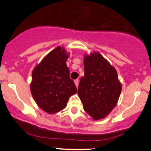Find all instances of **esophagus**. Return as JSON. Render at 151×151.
<instances>
[{"label": "esophagus", "mask_w": 151, "mask_h": 151, "mask_svg": "<svg viewBox=\"0 0 151 151\" xmlns=\"http://www.w3.org/2000/svg\"><path fill=\"white\" fill-rule=\"evenodd\" d=\"M74 84H75V85L77 88L78 86H79V80H78V79H75V80H74Z\"/></svg>", "instance_id": "34e87169"}]
</instances>
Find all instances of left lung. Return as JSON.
Returning a JSON list of instances; mask_svg holds the SVG:
<instances>
[{
  "instance_id": "obj_1",
  "label": "left lung",
  "mask_w": 151,
  "mask_h": 151,
  "mask_svg": "<svg viewBox=\"0 0 151 151\" xmlns=\"http://www.w3.org/2000/svg\"><path fill=\"white\" fill-rule=\"evenodd\" d=\"M84 75L77 93L83 108L94 120L106 116L116 105L121 84L115 68L99 52H93L84 58Z\"/></svg>"
}]
</instances>
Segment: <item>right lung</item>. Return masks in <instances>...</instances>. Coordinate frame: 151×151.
I'll return each mask as SVG.
<instances>
[{
    "label": "right lung",
    "mask_w": 151,
    "mask_h": 151,
    "mask_svg": "<svg viewBox=\"0 0 151 151\" xmlns=\"http://www.w3.org/2000/svg\"><path fill=\"white\" fill-rule=\"evenodd\" d=\"M69 55L58 46L34 68L30 91L38 106L48 114L60 111L67 106L69 98L77 93L67 67Z\"/></svg>",
    "instance_id": "add662e5"
}]
</instances>
